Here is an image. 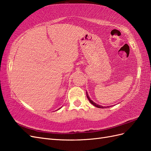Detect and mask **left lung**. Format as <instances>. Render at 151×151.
Wrapping results in <instances>:
<instances>
[{
	"label": "left lung",
	"instance_id": "left-lung-1",
	"mask_svg": "<svg viewBox=\"0 0 151 151\" xmlns=\"http://www.w3.org/2000/svg\"><path fill=\"white\" fill-rule=\"evenodd\" d=\"M86 94H87V98H88V101H90V103H91V104H92V105H93L94 106H95L96 107L99 108V109H104V108H105V107H103V106L99 105H98V104H96V103H95L94 102L92 101V100L90 99L89 96H88V94H87V92H86ZM111 106H107V107H111Z\"/></svg>",
	"mask_w": 151,
	"mask_h": 151
}]
</instances>
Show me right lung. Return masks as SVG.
<instances>
[{
    "mask_svg": "<svg viewBox=\"0 0 151 151\" xmlns=\"http://www.w3.org/2000/svg\"><path fill=\"white\" fill-rule=\"evenodd\" d=\"M58 110H59V109H58Z\"/></svg>",
    "mask_w": 151,
    "mask_h": 151,
    "instance_id": "add662e5",
    "label": "right lung"
}]
</instances>
